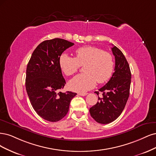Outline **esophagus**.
<instances>
[{
	"instance_id": "1",
	"label": "esophagus",
	"mask_w": 156,
	"mask_h": 156,
	"mask_svg": "<svg viewBox=\"0 0 156 156\" xmlns=\"http://www.w3.org/2000/svg\"><path fill=\"white\" fill-rule=\"evenodd\" d=\"M87 93H78V95H80V96H85V95H86Z\"/></svg>"
}]
</instances>
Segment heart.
Segmentation results:
<instances>
[{"label":"heart","mask_w":156,"mask_h":156,"mask_svg":"<svg viewBox=\"0 0 156 156\" xmlns=\"http://www.w3.org/2000/svg\"><path fill=\"white\" fill-rule=\"evenodd\" d=\"M59 66L67 76L76 73L81 65L85 73L78 74L69 82L73 91L83 93L93 88L97 82L102 83L111 78L114 69L112 54L93 46L82 47L76 50L75 58L63 53L59 59Z\"/></svg>","instance_id":"heart-1"}]
</instances>
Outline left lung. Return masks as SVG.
Masks as SVG:
<instances>
[{"label": "left lung", "mask_w": 156, "mask_h": 156, "mask_svg": "<svg viewBox=\"0 0 156 156\" xmlns=\"http://www.w3.org/2000/svg\"><path fill=\"white\" fill-rule=\"evenodd\" d=\"M115 56V72L109 82L98 89L102 98L89 109L91 116L100 124H108L122 113L129 95L132 74L129 64L123 53L115 46L112 48ZM98 94L99 92L95 91Z\"/></svg>", "instance_id": "left-lung-1"}]
</instances>
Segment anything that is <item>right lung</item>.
Instances as JSON below:
<instances>
[{"label":"right lung","instance_id":"right-lung-1","mask_svg":"<svg viewBox=\"0 0 156 156\" xmlns=\"http://www.w3.org/2000/svg\"><path fill=\"white\" fill-rule=\"evenodd\" d=\"M73 45V43L59 38L44 41L34 50L27 65L25 85L30 101L39 116L50 122L62 119L77 94L59 92L66 83L59 59Z\"/></svg>","mask_w":156,"mask_h":156}]
</instances>
